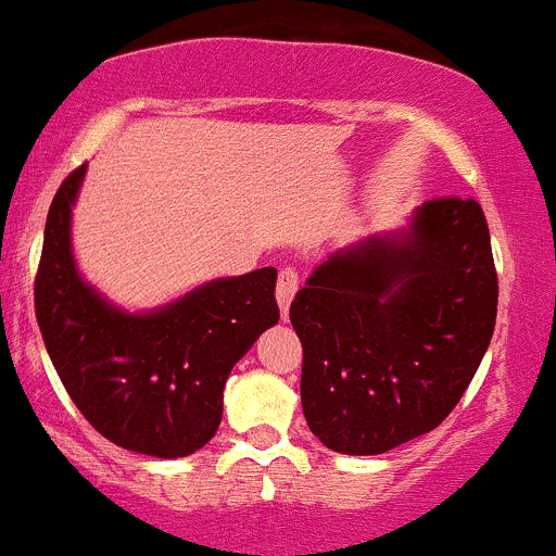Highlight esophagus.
I'll return each instance as SVG.
<instances>
[{"mask_svg":"<svg viewBox=\"0 0 556 556\" xmlns=\"http://www.w3.org/2000/svg\"><path fill=\"white\" fill-rule=\"evenodd\" d=\"M296 289H300V278H296L294 267H283L278 276V286H276V296H278V305H280V316H289V305L294 300Z\"/></svg>","mask_w":556,"mask_h":556,"instance_id":"1","label":"esophagus"}]
</instances>
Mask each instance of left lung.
Listing matches in <instances>:
<instances>
[{"instance_id": "left-lung-1", "label": "left lung", "mask_w": 556, "mask_h": 556, "mask_svg": "<svg viewBox=\"0 0 556 556\" xmlns=\"http://www.w3.org/2000/svg\"><path fill=\"white\" fill-rule=\"evenodd\" d=\"M495 313L477 200H428L399 230L329 254L289 311L311 431L342 455H382L433 431L477 375Z\"/></svg>"}]
</instances>
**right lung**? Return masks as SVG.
<instances>
[{
    "mask_svg": "<svg viewBox=\"0 0 556 556\" xmlns=\"http://www.w3.org/2000/svg\"><path fill=\"white\" fill-rule=\"evenodd\" d=\"M85 170L61 185L45 222L34 286L45 348L101 437L139 455L187 457L214 439L232 366L278 324V270L205 280L152 311L114 305L74 260L72 208Z\"/></svg>",
    "mask_w": 556,
    "mask_h": 556,
    "instance_id": "right-lung-1",
    "label": "right lung"
}]
</instances>
